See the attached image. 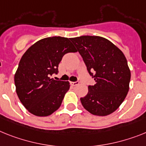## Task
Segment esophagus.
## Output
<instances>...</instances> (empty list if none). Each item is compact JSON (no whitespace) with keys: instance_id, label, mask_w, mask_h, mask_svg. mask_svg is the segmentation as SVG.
<instances>
[{"instance_id":"1","label":"esophagus","mask_w":146,"mask_h":146,"mask_svg":"<svg viewBox=\"0 0 146 146\" xmlns=\"http://www.w3.org/2000/svg\"><path fill=\"white\" fill-rule=\"evenodd\" d=\"M79 84V81H76V82H71V84L73 85V86H76L78 84Z\"/></svg>"}]
</instances>
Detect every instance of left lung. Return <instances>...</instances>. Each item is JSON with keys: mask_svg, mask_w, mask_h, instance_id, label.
<instances>
[{"mask_svg": "<svg viewBox=\"0 0 146 146\" xmlns=\"http://www.w3.org/2000/svg\"><path fill=\"white\" fill-rule=\"evenodd\" d=\"M70 40L96 82L88 86V94L80 99L83 107L96 116L111 114L120 106L129 90L131 71L125 56L100 36L84 35Z\"/></svg>", "mask_w": 146, "mask_h": 146, "instance_id": "8db88e82", "label": "left lung"}]
</instances>
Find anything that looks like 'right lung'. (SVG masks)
<instances>
[{
    "mask_svg": "<svg viewBox=\"0 0 146 146\" xmlns=\"http://www.w3.org/2000/svg\"><path fill=\"white\" fill-rule=\"evenodd\" d=\"M75 52L70 38L54 36L37 41L23 55L15 84L19 100L29 112L46 117L61 106L70 83L50 79V76L58 73V64L66 53Z\"/></svg>",
    "mask_w": 146,
    "mask_h": 146,
    "instance_id": "1",
    "label": "right lung"
}]
</instances>
